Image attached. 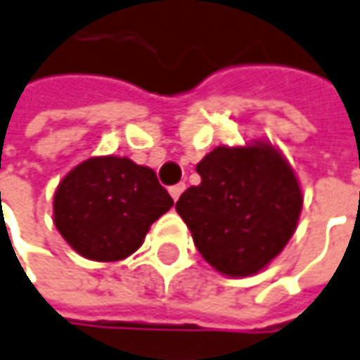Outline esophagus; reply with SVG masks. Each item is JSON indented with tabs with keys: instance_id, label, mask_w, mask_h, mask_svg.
I'll list each match as a JSON object with an SVG mask.
<instances>
[{
	"instance_id": "obj_1",
	"label": "esophagus",
	"mask_w": 360,
	"mask_h": 360,
	"mask_svg": "<svg viewBox=\"0 0 360 360\" xmlns=\"http://www.w3.org/2000/svg\"><path fill=\"white\" fill-rule=\"evenodd\" d=\"M184 190H186V184H176L170 188V196L174 198V202L178 200V198L182 196V192H184Z\"/></svg>"
}]
</instances>
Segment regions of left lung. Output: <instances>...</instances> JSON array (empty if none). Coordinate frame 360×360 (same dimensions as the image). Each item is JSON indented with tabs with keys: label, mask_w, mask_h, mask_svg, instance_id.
<instances>
[{
	"label": "left lung",
	"mask_w": 360,
	"mask_h": 360,
	"mask_svg": "<svg viewBox=\"0 0 360 360\" xmlns=\"http://www.w3.org/2000/svg\"><path fill=\"white\" fill-rule=\"evenodd\" d=\"M200 186L176 202L198 252L218 274H259L283 252L303 208L299 178L274 142L216 146L196 164Z\"/></svg>",
	"instance_id": "1"
}]
</instances>
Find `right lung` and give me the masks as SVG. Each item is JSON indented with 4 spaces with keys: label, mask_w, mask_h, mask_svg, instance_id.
Instances as JSON below:
<instances>
[{
    "label": "right lung",
    "mask_w": 360,
    "mask_h": 360,
    "mask_svg": "<svg viewBox=\"0 0 360 360\" xmlns=\"http://www.w3.org/2000/svg\"><path fill=\"white\" fill-rule=\"evenodd\" d=\"M174 206L148 166L127 156H93L71 168L53 196V224L91 262H120Z\"/></svg>",
    "instance_id": "right-lung-1"
}]
</instances>
